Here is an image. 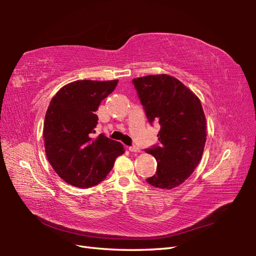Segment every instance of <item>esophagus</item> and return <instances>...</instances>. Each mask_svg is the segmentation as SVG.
Returning a JSON list of instances; mask_svg holds the SVG:
<instances>
[{"mask_svg":"<svg viewBox=\"0 0 256 256\" xmlns=\"http://www.w3.org/2000/svg\"><path fill=\"white\" fill-rule=\"evenodd\" d=\"M128 150H130V152H133V153H140V148H138V146H135V145L130 146Z\"/></svg>","mask_w":256,"mask_h":256,"instance_id":"esophagus-1","label":"esophagus"}]
</instances>
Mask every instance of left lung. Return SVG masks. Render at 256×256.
Returning a JSON list of instances; mask_svg holds the SVG:
<instances>
[{"mask_svg":"<svg viewBox=\"0 0 256 256\" xmlns=\"http://www.w3.org/2000/svg\"><path fill=\"white\" fill-rule=\"evenodd\" d=\"M132 82L148 122L160 125V143L145 150L157 160L155 175L146 182L156 188H175L192 175L204 153L206 123L201 102L168 74L146 76Z\"/></svg>","mask_w":256,"mask_h":256,"instance_id":"8db88e82","label":"left lung"}]
</instances>
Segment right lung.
<instances>
[{
  "mask_svg": "<svg viewBox=\"0 0 256 256\" xmlns=\"http://www.w3.org/2000/svg\"><path fill=\"white\" fill-rule=\"evenodd\" d=\"M118 80H78L59 90L47 108L44 142L48 162L58 176L78 188L101 182L114 160L124 153L123 145L100 134L96 111L112 94Z\"/></svg>",
  "mask_w": 256,
  "mask_h": 256,
  "instance_id": "obj_1",
  "label": "right lung"
}]
</instances>
